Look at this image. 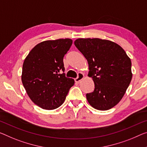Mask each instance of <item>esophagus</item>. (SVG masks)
Listing matches in <instances>:
<instances>
[{
  "label": "esophagus",
  "instance_id": "esophagus-1",
  "mask_svg": "<svg viewBox=\"0 0 147 147\" xmlns=\"http://www.w3.org/2000/svg\"><path fill=\"white\" fill-rule=\"evenodd\" d=\"M83 78H84V75H83L82 73H79L78 78L75 79V81L76 83H79L81 80H83Z\"/></svg>",
  "mask_w": 147,
  "mask_h": 147
}]
</instances>
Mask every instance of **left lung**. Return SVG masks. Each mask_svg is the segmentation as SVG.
Returning a JSON list of instances; mask_svg holds the SVG:
<instances>
[{"label":"left lung","mask_w":147,"mask_h":147,"mask_svg":"<svg viewBox=\"0 0 147 147\" xmlns=\"http://www.w3.org/2000/svg\"><path fill=\"white\" fill-rule=\"evenodd\" d=\"M74 45L89 64V74L94 83L93 92L87 93L92 107L107 110L121 99L132 79L131 62L125 51L108 40L78 39Z\"/></svg>","instance_id":"1"}]
</instances>
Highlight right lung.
I'll return each instance as SVG.
<instances>
[{
  "label": "right lung",
  "mask_w": 147,
  "mask_h": 147,
  "mask_svg": "<svg viewBox=\"0 0 147 147\" xmlns=\"http://www.w3.org/2000/svg\"><path fill=\"white\" fill-rule=\"evenodd\" d=\"M72 45L70 39L45 40L32 49L22 67V81L31 100L45 110L64 102L74 80L66 78L63 62Z\"/></svg>",
  "instance_id": "add662e5"
}]
</instances>
